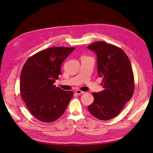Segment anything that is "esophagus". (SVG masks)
<instances>
[{"instance_id":"obj_1","label":"esophagus","mask_w":153,"mask_h":153,"mask_svg":"<svg viewBox=\"0 0 153 153\" xmlns=\"http://www.w3.org/2000/svg\"><path fill=\"white\" fill-rule=\"evenodd\" d=\"M75 92H76V94L80 95V94H83V93H84V91H81L80 90H76L75 91Z\"/></svg>"}]
</instances>
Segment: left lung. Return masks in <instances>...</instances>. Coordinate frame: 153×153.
<instances>
[{
    "label": "left lung",
    "instance_id": "left-lung-1",
    "mask_svg": "<svg viewBox=\"0 0 153 153\" xmlns=\"http://www.w3.org/2000/svg\"><path fill=\"white\" fill-rule=\"evenodd\" d=\"M97 55L98 75L103 78L104 90L92 93L90 113L102 120L115 117L134 93V78L130 60L122 49L105 42H94L87 46Z\"/></svg>",
    "mask_w": 153,
    "mask_h": 153
}]
</instances>
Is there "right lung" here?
<instances>
[{
	"label": "right lung",
	"instance_id": "1",
	"mask_svg": "<svg viewBox=\"0 0 153 153\" xmlns=\"http://www.w3.org/2000/svg\"><path fill=\"white\" fill-rule=\"evenodd\" d=\"M75 48L53 47L30 57L21 73L20 91L29 112L43 123H53L65 112L73 95L54 85L61 65Z\"/></svg>",
	"mask_w": 153,
	"mask_h": 153
}]
</instances>
